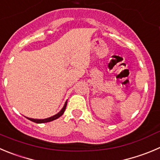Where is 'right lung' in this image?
<instances>
[{"label": "right lung", "instance_id": "right-lung-1", "mask_svg": "<svg viewBox=\"0 0 160 160\" xmlns=\"http://www.w3.org/2000/svg\"><path fill=\"white\" fill-rule=\"evenodd\" d=\"M66 105H67V101L65 102V105H64L63 108L61 110V111L59 112V113H58L57 114H55V115L52 116V117L50 118H45V119H34V118H27L28 119H29L30 121H31V122H35V123H46V122H52V121L55 120V119L58 118H60L61 116L62 115V114H64V112H65V108H66Z\"/></svg>", "mask_w": 160, "mask_h": 160}]
</instances>
